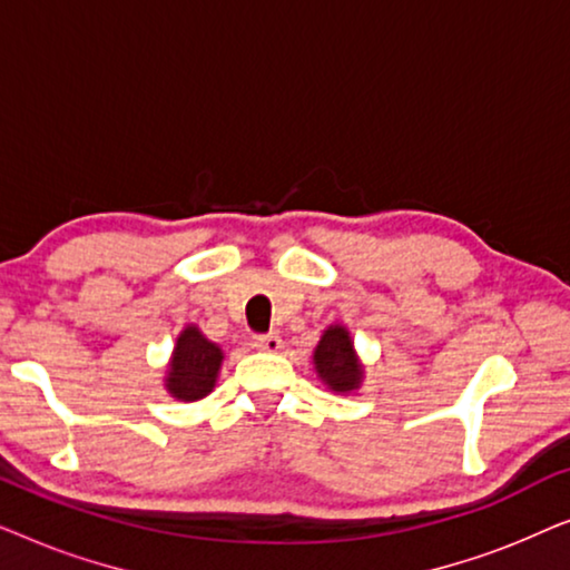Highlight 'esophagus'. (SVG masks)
Wrapping results in <instances>:
<instances>
[{
	"label": "esophagus",
	"mask_w": 570,
	"mask_h": 570,
	"mask_svg": "<svg viewBox=\"0 0 570 570\" xmlns=\"http://www.w3.org/2000/svg\"><path fill=\"white\" fill-rule=\"evenodd\" d=\"M254 347L262 350V353H277V350H283V340H279V334H275V332L256 334Z\"/></svg>",
	"instance_id": "34e87169"
}]
</instances>
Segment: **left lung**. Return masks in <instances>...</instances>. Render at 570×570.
<instances>
[{"label":"left lung","mask_w":570,"mask_h":570,"mask_svg":"<svg viewBox=\"0 0 570 570\" xmlns=\"http://www.w3.org/2000/svg\"><path fill=\"white\" fill-rule=\"evenodd\" d=\"M314 365L318 379H322L332 392H355L363 381V365L357 361L350 332L342 324L326 326L322 340H318V345L314 350Z\"/></svg>","instance_id":"8db88e82"}]
</instances>
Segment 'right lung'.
I'll use <instances>...</instances> for the list:
<instances>
[{
	"mask_svg": "<svg viewBox=\"0 0 570 570\" xmlns=\"http://www.w3.org/2000/svg\"><path fill=\"white\" fill-rule=\"evenodd\" d=\"M223 365V350L209 342L197 326L189 324L178 334L168 363L166 389L181 402H197L215 389Z\"/></svg>",
	"mask_w": 570,
	"mask_h": 570,
	"instance_id": "1",
	"label": "right lung"
}]
</instances>
